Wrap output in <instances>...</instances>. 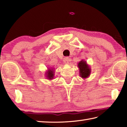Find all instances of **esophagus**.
<instances>
[{"label":"esophagus","mask_w":127,"mask_h":127,"mask_svg":"<svg viewBox=\"0 0 127 127\" xmlns=\"http://www.w3.org/2000/svg\"><path fill=\"white\" fill-rule=\"evenodd\" d=\"M69 59L68 57H65V58H64V63L65 64H68L69 63Z\"/></svg>","instance_id":"1"}]
</instances>
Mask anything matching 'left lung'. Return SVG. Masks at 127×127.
I'll return each mask as SVG.
<instances>
[{"instance_id":"8db88e82","label":"left lung","mask_w":127,"mask_h":127,"mask_svg":"<svg viewBox=\"0 0 127 127\" xmlns=\"http://www.w3.org/2000/svg\"><path fill=\"white\" fill-rule=\"evenodd\" d=\"M78 66L79 69V75L81 78L86 79L90 75L91 69L86 61L82 60L79 62Z\"/></svg>"}]
</instances>
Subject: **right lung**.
I'll use <instances>...</instances> for the list:
<instances>
[{"label":"right lung","mask_w":127,"mask_h":127,"mask_svg":"<svg viewBox=\"0 0 127 127\" xmlns=\"http://www.w3.org/2000/svg\"><path fill=\"white\" fill-rule=\"evenodd\" d=\"M45 74L46 77L47 79H48V80H52L54 76V71L53 68H48Z\"/></svg>","instance_id":"right-lung-1"}]
</instances>
